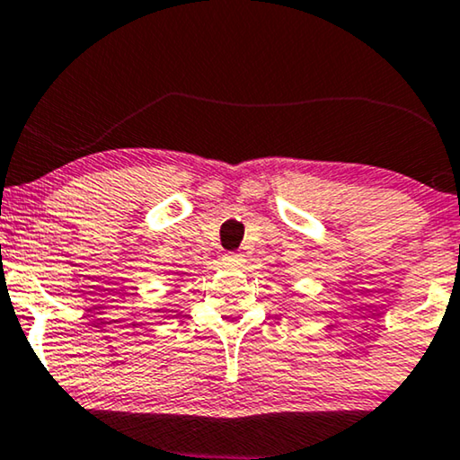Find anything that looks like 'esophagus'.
Masks as SVG:
<instances>
[{
  "mask_svg": "<svg viewBox=\"0 0 460 460\" xmlns=\"http://www.w3.org/2000/svg\"><path fill=\"white\" fill-rule=\"evenodd\" d=\"M223 261H225V265L226 267H231V269H242L243 267V256L242 254H237V252H229V254H225L223 256Z\"/></svg>",
  "mask_w": 460,
  "mask_h": 460,
  "instance_id": "obj_1",
  "label": "esophagus"
}]
</instances>
